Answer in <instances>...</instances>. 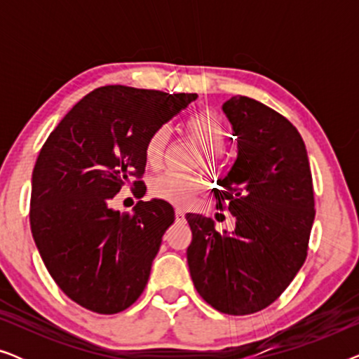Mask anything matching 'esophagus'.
Masks as SVG:
<instances>
[{
  "label": "esophagus",
  "mask_w": 359,
  "mask_h": 359,
  "mask_svg": "<svg viewBox=\"0 0 359 359\" xmlns=\"http://www.w3.org/2000/svg\"><path fill=\"white\" fill-rule=\"evenodd\" d=\"M175 219H176V222H180V224H183V222H186V219H184V212L181 209H176L175 210Z\"/></svg>",
  "instance_id": "esophagus-1"
}]
</instances>
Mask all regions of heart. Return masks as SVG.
<instances>
[{
	"instance_id": "heart-1",
	"label": "heart",
	"mask_w": 359,
	"mask_h": 359,
	"mask_svg": "<svg viewBox=\"0 0 359 359\" xmlns=\"http://www.w3.org/2000/svg\"><path fill=\"white\" fill-rule=\"evenodd\" d=\"M184 129L193 140L203 147V161L205 166H217L222 160V149L229 137V129L225 121L212 111H201L191 114L184 122ZM170 139V129L160 126L151 132L147 142V160L150 165H156L163 155V150ZM205 188V181L199 175L176 173V171H165L156 176L151 183V194L155 198L175 205H188L196 196L201 194Z\"/></svg>"
}]
</instances>
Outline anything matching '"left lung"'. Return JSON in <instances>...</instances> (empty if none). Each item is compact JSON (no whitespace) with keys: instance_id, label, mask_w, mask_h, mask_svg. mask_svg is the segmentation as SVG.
Returning <instances> with one entry per match:
<instances>
[{"instance_id":"left-lung-1","label":"left lung","mask_w":359,"mask_h":359,"mask_svg":"<svg viewBox=\"0 0 359 359\" xmlns=\"http://www.w3.org/2000/svg\"><path fill=\"white\" fill-rule=\"evenodd\" d=\"M238 139L232 170L214 191L215 208L235 215V232L186 214L188 264L196 291L215 311L250 316L276 301L306 262L316 217L306 145L286 117L233 96L224 104Z\"/></svg>"}]
</instances>
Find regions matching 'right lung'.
Returning <instances> with one entry per match:
<instances>
[{
	"label": "right lung",
	"mask_w": 359,
	"mask_h": 359,
	"mask_svg": "<svg viewBox=\"0 0 359 359\" xmlns=\"http://www.w3.org/2000/svg\"><path fill=\"white\" fill-rule=\"evenodd\" d=\"M196 97L122 85L97 88L42 145L32 171L31 232L52 279L78 306L112 316L144 292L175 210L154 199L119 214L111 208L112 198L126 184L144 198L151 132Z\"/></svg>",
	"instance_id": "obj_1"
}]
</instances>
